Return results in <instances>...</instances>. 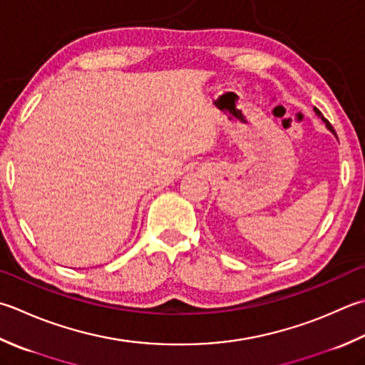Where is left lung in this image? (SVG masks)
I'll use <instances>...</instances> for the list:
<instances>
[{
    "label": "left lung",
    "mask_w": 365,
    "mask_h": 365,
    "mask_svg": "<svg viewBox=\"0 0 365 365\" xmlns=\"http://www.w3.org/2000/svg\"><path fill=\"white\" fill-rule=\"evenodd\" d=\"M315 113H317V115L318 117H321V120H323L324 121V123H326V126H327V130H329V131H332L334 134H335V131H334V128H332V125L329 123V121H327L324 117H323V113H321L318 109H317V107H315ZM335 135H337V134H335Z\"/></svg>",
    "instance_id": "obj_1"
}]
</instances>
